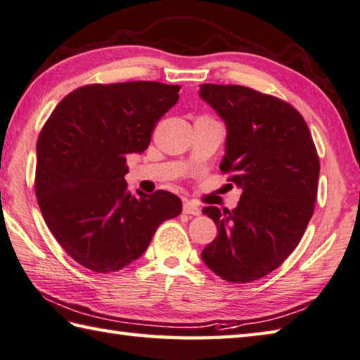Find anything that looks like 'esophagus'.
Masks as SVG:
<instances>
[{"mask_svg": "<svg viewBox=\"0 0 360 360\" xmlns=\"http://www.w3.org/2000/svg\"><path fill=\"white\" fill-rule=\"evenodd\" d=\"M184 213H186V215H193V217H198L200 215V209L193 202H185L184 204Z\"/></svg>", "mask_w": 360, "mask_h": 360, "instance_id": "34e87169", "label": "esophagus"}]
</instances>
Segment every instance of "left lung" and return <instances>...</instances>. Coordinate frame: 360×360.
I'll list each match as a JSON object with an SVG mask.
<instances>
[{
    "instance_id": "left-lung-1",
    "label": "left lung",
    "mask_w": 360,
    "mask_h": 360,
    "mask_svg": "<svg viewBox=\"0 0 360 360\" xmlns=\"http://www.w3.org/2000/svg\"><path fill=\"white\" fill-rule=\"evenodd\" d=\"M228 126L223 174L242 190L232 212L204 207L218 236L202 251L212 272L250 283L281 266L297 247L314 212L319 158L297 109L242 85H200Z\"/></svg>"
}]
</instances>
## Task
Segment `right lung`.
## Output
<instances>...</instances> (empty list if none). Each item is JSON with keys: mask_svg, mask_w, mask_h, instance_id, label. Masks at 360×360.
Masks as SVG:
<instances>
[{"mask_svg": "<svg viewBox=\"0 0 360 360\" xmlns=\"http://www.w3.org/2000/svg\"><path fill=\"white\" fill-rule=\"evenodd\" d=\"M180 85L91 84L63 98L37 137L34 191L47 228L80 266L110 274L143 255L175 194L128 191L126 155L142 153Z\"/></svg>", "mask_w": 360, "mask_h": 360, "instance_id": "1", "label": "right lung"}]
</instances>
